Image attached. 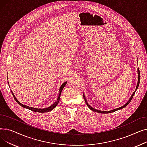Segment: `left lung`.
<instances>
[{"instance_id": "1", "label": "left lung", "mask_w": 147, "mask_h": 147, "mask_svg": "<svg viewBox=\"0 0 147 147\" xmlns=\"http://www.w3.org/2000/svg\"><path fill=\"white\" fill-rule=\"evenodd\" d=\"M138 83H137V86H136V89H135V92H134V93L132 94V95H131V96L130 97L129 99L128 100V101H127L124 105H123V106H121V107H119V108H117V109H113V110H110V111H101V110H96V109H94V108H93V107H92L88 104V101H87V100H86V98H85V96H84V94H83L84 99V101H85V102H86V104L87 106L89 107V109H90L91 110L94 111H95V112H96V113H102V114H103V113H105V114H106V113H113V112H114V111H117V110H121V109H123V108H125V107H126V106L130 103V101H131V100H132V98H133V96H134V94H135V93L136 90H137V89H138V86H139V84H140V69H139L138 68Z\"/></svg>"}]
</instances>
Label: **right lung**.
<instances>
[{
	"instance_id": "add662e5",
	"label": "right lung",
	"mask_w": 147,
	"mask_h": 147,
	"mask_svg": "<svg viewBox=\"0 0 147 147\" xmlns=\"http://www.w3.org/2000/svg\"><path fill=\"white\" fill-rule=\"evenodd\" d=\"M7 79H8V78H7ZM7 83H8V84H9V82H7ZM67 83V82H65L64 83H63V84L61 86L60 88H59V93H58V97L57 98V99L55 101V102H54L52 105H51V106L47 107V108H45V109H37V108H34V107H29V106H27V105H24V104H22L20 102H19L18 100L16 98V97H15V96L14 95L13 93L12 92V91L11 90V92L12 94V95L15 99V101H16L17 102V103L20 105L21 107H22L23 108H26V109H28L30 110H32L33 111H34V112H38V113H47V112H49L51 111H52V110H53L56 107V106L58 105L59 101V99H60V96H61V92L62 90H63V89H64V88L65 87V86L66 85V84Z\"/></svg>"
}]
</instances>
